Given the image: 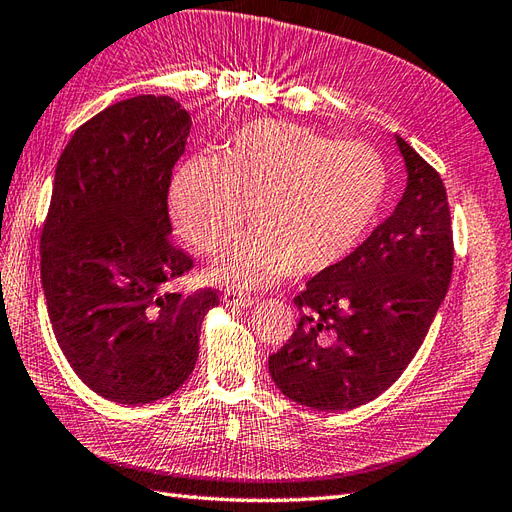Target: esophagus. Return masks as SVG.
Returning a JSON list of instances; mask_svg holds the SVG:
<instances>
[{"instance_id": "1", "label": "esophagus", "mask_w": 512, "mask_h": 512, "mask_svg": "<svg viewBox=\"0 0 512 512\" xmlns=\"http://www.w3.org/2000/svg\"><path fill=\"white\" fill-rule=\"evenodd\" d=\"M222 303L233 305V307H251L255 303V298L248 294H242L238 290H227L225 296H222Z\"/></svg>"}]
</instances>
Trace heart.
I'll use <instances>...</instances> for the list:
<instances>
[{
	"instance_id": "heart-1",
	"label": "heart",
	"mask_w": 512,
	"mask_h": 512,
	"mask_svg": "<svg viewBox=\"0 0 512 512\" xmlns=\"http://www.w3.org/2000/svg\"><path fill=\"white\" fill-rule=\"evenodd\" d=\"M387 168L361 142H333L305 125L257 119L231 131L220 157L196 155L170 188V212L203 253H216L248 216L255 227L235 240L214 277L268 285L329 270L348 257L376 220Z\"/></svg>"
}]
</instances>
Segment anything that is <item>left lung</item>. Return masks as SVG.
<instances>
[{
  "label": "left lung",
  "mask_w": 512,
  "mask_h": 512,
  "mask_svg": "<svg viewBox=\"0 0 512 512\" xmlns=\"http://www.w3.org/2000/svg\"><path fill=\"white\" fill-rule=\"evenodd\" d=\"M406 188L361 246L309 279L294 298L300 322L270 355L274 385L318 411H348L398 381L448 294L450 207L439 173L396 136Z\"/></svg>",
  "instance_id": "obj_1"
}]
</instances>
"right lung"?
<instances>
[{
  "mask_svg": "<svg viewBox=\"0 0 512 512\" xmlns=\"http://www.w3.org/2000/svg\"><path fill=\"white\" fill-rule=\"evenodd\" d=\"M192 119L173 97L114 103L64 147L41 235V281L58 346L99 396H170L199 359L214 290L168 283L192 268L170 244L168 186Z\"/></svg>",
  "mask_w": 512,
  "mask_h": 512,
  "instance_id": "add662e5",
  "label": "right lung"
}]
</instances>
